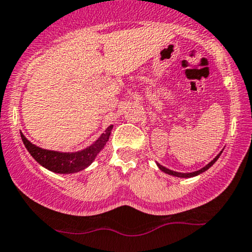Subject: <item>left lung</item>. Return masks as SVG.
I'll list each match as a JSON object with an SVG mask.
<instances>
[{
  "label": "left lung",
  "instance_id": "8db88e82",
  "mask_svg": "<svg viewBox=\"0 0 252 252\" xmlns=\"http://www.w3.org/2000/svg\"><path fill=\"white\" fill-rule=\"evenodd\" d=\"M221 152H223V151H220V153H218L217 155V157H216V158L214 159V160H211L209 162L208 165H205V166H204L203 168H200V170H198V171H194V172H189V173H182V172H176V171H172V170H168V168H166L165 166H162V165H160V164H158V162H157V166H158L159 168H160V170L162 171V172H165V173H167V174H170V176H174V177H179V178H192V177H196V176H198V174H200V173H203V172H205L206 170H209L210 167L212 166V165L215 164L216 161H217V159L220 158V155H221Z\"/></svg>",
  "mask_w": 252,
  "mask_h": 252
}]
</instances>
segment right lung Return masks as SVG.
Returning a JSON list of instances; mask_svg holds the SVG:
<instances>
[{"mask_svg": "<svg viewBox=\"0 0 252 252\" xmlns=\"http://www.w3.org/2000/svg\"><path fill=\"white\" fill-rule=\"evenodd\" d=\"M112 128L113 125L108 126L105 133H102L93 144L78 152H59V151L41 149L36 145L32 144L22 132H20V134L26 149L41 166L54 173L70 174L85 170L95 160L96 156L108 141Z\"/></svg>", "mask_w": 252, "mask_h": 252, "instance_id": "1", "label": "right lung"}]
</instances>
